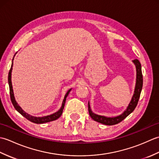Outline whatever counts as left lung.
I'll return each mask as SVG.
<instances>
[{"mask_svg": "<svg viewBox=\"0 0 159 159\" xmlns=\"http://www.w3.org/2000/svg\"><path fill=\"white\" fill-rule=\"evenodd\" d=\"M133 63L134 64L136 67V83H135V87H134V91L133 96L132 97V99L130 102L127 107L126 109L125 110L124 112L117 116L116 117H106L104 116H100V115H97L92 112V109H91L89 102H88V109H89V116L92 119L98 121V122L101 123L104 125H108V126H111V125H115L120 121L124 120L127 116L133 112V111L135 109V107L137 105L138 101H139L140 94L141 92V89H142L143 87V76H142V72H141V63L139 61V60L134 59L133 60Z\"/></svg>", "mask_w": 159, "mask_h": 159, "instance_id": "8db88e82", "label": "left lung"}]
</instances>
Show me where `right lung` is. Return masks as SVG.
<instances>
[{
	"instance_id": "1",
	"label": "right lung",
	"mask_w": 159,
	"mask_h": 159,
	"mask_svg": "<svg viewBox=\"0 0 159 159\" xmlns=\"http://www.w3.org/2000/svg\"><path fill=\"white\" fill-rule=\"evenodd\" d=\"M16 55V54H15ZM15 56V55H14ZM13 59H14V57L12 59V63H11V69L9 70V75H8V83H9V91H10V98H11V102L13 104V107H14L15 109H16L17 111L22 115V116L26 118L28 120H29L31 122L35 123V124H43V123H46V122H49V121H52L54 120H56L58 119V118L61 116V114L63 113V110L64 109V106H65V103H66V98L68 96L69 93L70 92V91L72 90V89H70L68 91H67V93H66L65 97H64V99L63 100L62 102V105L60 109L57 111V112L54 113L51 115H49V116H43V117H35L31 116V115L28 114L27 113H26L25 111H23V109L20 107L18 102H16V100L15 99L14 97V93H13V87H12V83H11V72H12V67H13Z\"/></svg>"
}]
</instances>
